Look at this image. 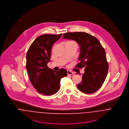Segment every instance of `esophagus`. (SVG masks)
Here are the masks:
<instances>
[{
	"instance_id": "1",
	"label": "esophagus",
	"mask_w": 129,
	"mask_h": 129,
	"mask_svg": "<svg viewBox=\"0 0 129 129\" xmlns=\"http://www.w3.org/2000/svg\"><path fill=\"white\" fill-rule=\"evenodd\" d=\"M67 73L68 75H72V74H74V73H73V72H71V71H69V70H68L67 71Z\"/></svg>"
}]
</instances>
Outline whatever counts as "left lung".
Segmentation results:
<instances>
[{
    "instance_id": "left-lung-1",
    "label": "left lung",
    "mask_w": 129,
    "mask_h": 129,
    "mask_svg": "<svg viewBox=\"0 0 129 129\" xmlns=\"http://www.w3.org/2000/svg\"><path fill=\"white\" fill-rule=\"evenodd\" d=\"M62 38L74 40L80 46V62L76 67H85V73L77 88L86 94L96 92L103 85L108 73V63L104 48L96 37L86 32L66 33Z\"/></svg>"
}]
</instances>
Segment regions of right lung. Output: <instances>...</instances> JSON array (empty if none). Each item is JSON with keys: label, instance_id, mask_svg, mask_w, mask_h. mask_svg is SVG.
I'll use <instances>...</instances> for the list:
<instances>
[{"label": "right lung", "instance_id": "right-lung-1", "mask_svg": "<svg viewBox=\"0 0 129 129\" xmlns=\"http://www.w3.org/2000/svg\"><path fill=\"white\" fill-rule=\"evenodd\" d=\"M61 35L44 34L38 37L26 54V69L31 83L38 92L44 95L57 92L61 79L67 75V71L63 68L55 71L47 65L50 61L52 47Z\"/></svg>", "mask_w": 129, "mask_h": 129}]
</instances>
